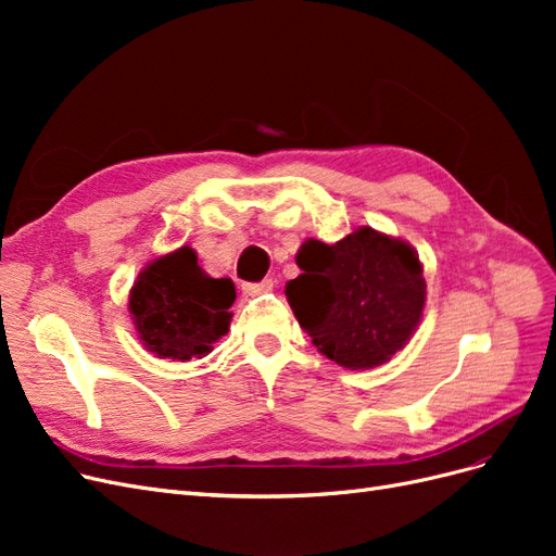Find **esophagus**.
<instances>
[{
    "label": "esophagus",
    "instance_id": "1",
    "mask_svg": "<svg viewBox=\"0 0 556 556\" xmlns=\"http://www.w3.org/2000/svg\"><path fill=\"white\" fill-rule=\"evenodd\" d=\"M274 290V280L271 278H264L262 282H245L243 285V292L250 296H257L264 292H271Z\"/></svg>",
    "mask_w": 556,
    "mask_h": 556
}]
</instances>
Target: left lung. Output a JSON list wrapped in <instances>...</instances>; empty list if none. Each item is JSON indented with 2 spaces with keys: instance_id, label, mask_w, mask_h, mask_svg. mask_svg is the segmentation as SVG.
<instances>
[{
  "instance_id": "left-lung-1",
  "label": "left lung",
  "mask_w": 556,
  "mask_h": 556,
  "mask_svg": "<svg viewBox=\"0 0 556 556\" xmlns=\"http://www.w3.org/2000/svg\"><path fill=\"white\" fill-rule=\"evenodd\" d=\"M304 274L285 294L313 345L345 368H374L408 343L422 317L427 282L415 250L362 227L327 245L296 252Z\"/></svg>"
}]
</instances>
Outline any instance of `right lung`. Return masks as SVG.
<instances>
[{
  "mask_svg": "<svg viewBox=\"0 0 556 556\" xmlns=\"http://www.w3.org/2000/svg\"><path fill=\"white\" fill-rule=\"evenodd\" d=\"M237 290L211 278L188 245L150 262L129 292V313L143 345L160 359L204 357L229 331Z\"/></svg>",
  "mask_w": 556,
  "mask_h": 556,
  "instance_id": "right-lung-1",
  "label": "right lung"
}]
</instances>
